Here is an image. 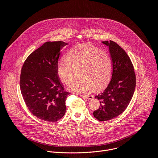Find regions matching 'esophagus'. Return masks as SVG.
<instances>
[{"instance_id": "obj_1", "label": "esophagus", "mask_w": 158, "mask_h": 158, "mask_svg": "<svg viewBox=\"0 0 158 158\" xmlns=\"http://www.w3.org/2000/svg\"><path fill=\"white\" fill-rule=\"evenodd\" d=\"M81 97L82 98H87V99H92L94 98V96H92V95H81Z\"/></svg>"}]
</instances>
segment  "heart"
Instances as JSON below:
<instances>
[{"mask_svg": "<svg viewBox=\"0 0 158 158\" xmlns=\"http://www.w3.org/2000/svg\"><path fill=\"white\" fill-rule=\"evenodd\" d=\"M66 60L57 64V73L60 81L70 84L80 72L82 77L69 87L71 91L85 93L104 89L112 75V60L107 52L87 44L73 47L65 55Z\"/></svg>", "mask_w": 158, "mask_h": 158, "instance_id": "1", "label": "heart"}]
</instances>
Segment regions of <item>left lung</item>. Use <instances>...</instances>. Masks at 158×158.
<instances>
[{
  "label": "left lung",
  "mask_w": 158,
  "mask_h": 158,
  "mask_svg": "<svg viewBox=\"0 0 158 158\" xmlns=\"http://www.w3.org/2000/svg\"><path fill=\"white\" fill-rule=\"evenodd\" d=\"M102 43L109 48L112 73L104 91L95 96L101 104L93 115L99 121H106L119 116L128 106L136 87V74L129 57L118 44L112 40Z\"/></svg>",
  "instance_id": "obj_1"
}]
</instances>
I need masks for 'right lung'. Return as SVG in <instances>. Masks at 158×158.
I'll use <instances>...</instances> for the list:
<instances>
[{
    "instance_id": "add662e5",
    "label": "right lung",
    "mask_w": 158,
    "mask_h": 158,
    "mask_svg": "<svg viewBox=\"0 0 158 158\" xmlns=\"http://www.w3.org/2000/svg\"><path fill=\"white\" fill-rule=\"evenodd\" d=\"M68 44L46 42L32 52L22 67L20 87L24 102L37 118L56 122L65 113V100L70 93L64 91L57 73L60 50Z\"/></svg>"
}]
</instances>
